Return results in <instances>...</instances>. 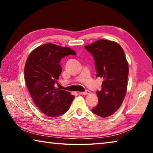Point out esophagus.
<instances>
[{
  "label": "esophagus",
  "mask_w": 153,
  "mask_h": 153,
  "mask_svg": "<svg viewBox=\"0 0 153 153\" xmlns=\"http://www.w3.org/2000/svg\"><path fill=\"white\" fill-rule=\"evenodd\" d=\"M90 93V91L89 90H86V91L85 92H79V94H82V95H87V94H88Z\"/></svg>",
  "instance_id": "esophagus-1"
}]
</instances>
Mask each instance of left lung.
<instances>
[{"mask_svg":"<svg viewBox=\"0 0 153 153\" xmlns=\"http://www.w3.org/2000/svg\"><path fill=\"white\" fill-rule=\"evenodd\" d=\"M84 48L94 57L96 77L103 78L101 90L96 92L98 103L92 111L100 117H108L120 107L126 94L129 67L125 53L119 44L107 40Z\"/></svg>","mask_w":153,"mask_h":153,"instance_id":"8db88e82","label":"left lung"}]
</instances>
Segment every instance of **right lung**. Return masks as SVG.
<instances>
[{
    "label": "right lung",
    "instance_id": "1",
    "mask_svg": "<svg viewBox=\"0 0 153 153\" xmlns=\"http://www.w3.org/2000/svg\"><path fill=\"white\" fill-rule=\"evenodd\" d=\"M72 49L53 44L38 46L30 54L24 68L27 89L37 107L49 117L63 115L70 107L74 96L55 88L61 74V59L76 55Z\"/></svg>",
    "mask_w": 153,
    "mask_h": 153
}]
</instances>
